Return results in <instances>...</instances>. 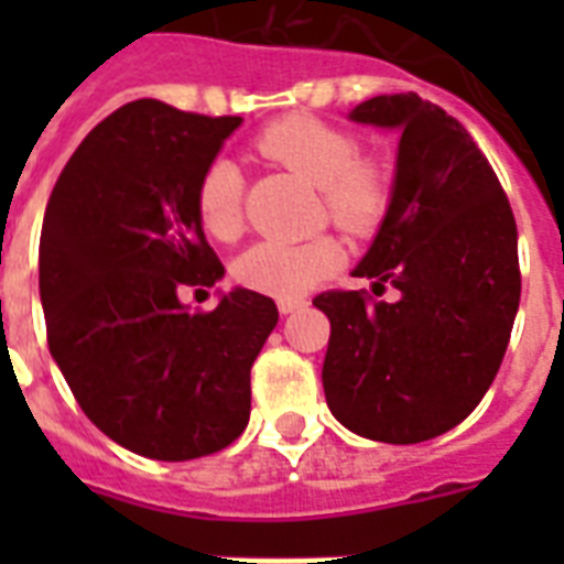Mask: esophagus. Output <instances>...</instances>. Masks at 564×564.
I'll return each mask as SVG.
<instances>
[{"mask_svg":"<svg viewBox=\"0 0 564 564\" xmlns=\"http://www.w3.org/2000/svg\"><path fill=\"white\" fill-rule=\"evenodd\" d=\"M299 307H304V299H281L278 301V310H281V316H290Z\"/></svg>","mask_w":564,"mask_h":564,"instance_id":"esophagus-1","label":"esophagus"}]
</instances>
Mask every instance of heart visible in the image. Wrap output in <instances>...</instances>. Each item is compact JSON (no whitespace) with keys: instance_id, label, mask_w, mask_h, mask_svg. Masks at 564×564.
I'll return each instance as SVG.
<instances>
[{"instance_id":"heart-1","label":"heart","mask_w":564,"mask_h":564,"mask_svg":"<svg viewBox=\"0 0 564 564\" xmlns=\"http://www.w3.org/2000/svg\"><path fill=\"white\" fill-rule=\"evenodd\" d=\"M257 152L316 184L330 221L366 237L383 221L392 184L383 163L362 158L360 137L310 113L274 119L254 140ZM242 172L228 158H216L195 187V210L204 230L216 239H234L242 228ZM345 248L334 237L304 242L265 239L239 257L234 274L242 286L272 299H299L316 283L339 272Z\"/></svg>"}]
</instances>
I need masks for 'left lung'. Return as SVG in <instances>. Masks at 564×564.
I'll return each mask as SVG.
<instances>
[{
  "mask_svg": "<svg viewBox=\"0 0 564 564\" xmlns=\"http://www.w3.org/2000/svg\"><path fill=\"white\" fill-rule=\"evenodd\" d=\"M351 119L401 131L392 202L354 269L398 299H313L330 318L322 383L351 433L415 445L468 419L503 362L521 301L516 216L486 154L438 105L394 93Z\"/></svg>",
  "mask_w": 564,
  "mask_h": 564,
  "instance_id": "obj_1",
  "label": "left lung"
}]
</instances>
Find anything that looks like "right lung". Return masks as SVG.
I'll return each instance as SVG.
<instances>
[{"instance_id":"right-lung-1","label":"right lung","mask_w":564,"mask_h":564,"mask_svg":"<svg viewBox=\"0 0 564 564\" xmlns=\"http://www.w3.org/2000/svg\"><path fill=\"white\" fill-rule=\"evenodd\" d=\"M239 122L128 101L84 137L48 198V351L84 415L149 459L216 454L246 430L251 366L278 325L260 292H228L210 313L178 299L225 274L195 187Z\"/></svg>"}]
</instances>
